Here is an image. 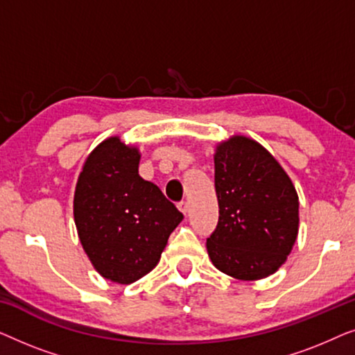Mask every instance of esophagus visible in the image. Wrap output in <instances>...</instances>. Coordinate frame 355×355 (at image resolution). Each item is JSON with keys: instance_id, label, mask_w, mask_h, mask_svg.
Segmentation results:
<instances>
[{"instance_id": "obj_1", "label": "esophagus", "mask_w": 355, "mask_h": 355, "mask_svg": "<svg viewBox=\"0 0 355 355\" xmlns=\"http://www.w3.org/2000/svg\"><path fill=\"white\" fill-rule=\"evenodd\" d=\"M178 208L184 213V215H187V211H189V203H187V202H179V203H178Z\"/></svg>"}]
</instances>
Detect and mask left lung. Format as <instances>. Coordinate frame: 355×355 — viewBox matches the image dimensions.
I'll return each mask as SVG.
<instances>
[{
	"mask_svg": "<svg viewBox=\"0 0 355 355\" xmlns=\"http://www.w3.org/2000/svg\"><path fill=\"white\" fill-rule=\"evenodd\" d=\"M215 189L220 218L207 239L213 265L244 281L273 275L297 239L293 181L259 142L232 135L216 147Z\"/></svg>",
	"mask_w": 355,
	"mask_h": 355,
	"instance_id": "1",
	"label": "left lung"
}]
</instances>
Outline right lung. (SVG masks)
<instances>
[{
    "label": "right lung",
    "instance_id": "right-lung-1",
    "mask_svg": "<svg viewBox=\"0 0 355 355\" xmlns=\"http://www.w3.org/2000/svg\"><path fill=\"white\" fill-rule=\"evenodd\" d=\"M139 162L137 147L106 139L85 159L74 193L80 244L95 270L119 284L157 266L184 218L158 186L139 176Z\"/></svg>",
    "mask_w": 355,
    "mask_h": 355
}]
</instances>
